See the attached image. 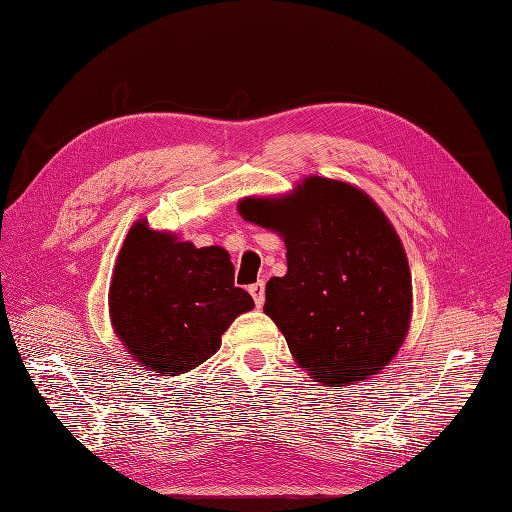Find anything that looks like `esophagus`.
<instances>
[{"label": "esophagus", "mask_w": 512, "mask_h": 512, "mask_svg": "<svg viewBox=\"0 0 512 512\" xmlns=\"http://www.w3.org/2000/svg\"><path fill=\"white\" fill-rule=\"evenodd\" d=\"M250 294L254 297L256 307H262V303H265V282L258 280L256 284H252L250 286Z\"/></svg>", "instance_id": "obj_1"}]
</instances>
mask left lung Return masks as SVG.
<instances>
[{
  "mask_svg": "<svg viewBox=\"0 0 512 512\" xmlns=\"http://www.w3.org/2000/svg\"><path fill=\"white\" fill-rule=\"evenodd\" d=\"M239 211L284 237L288 271L267 282L265 314L309 376L346 386L389 365L408 331L412 280L374 200L309 177L292 196L245 198Z\"/></svg>",
  "mask_w": 512,
  "mask_h": 512,
  "instance_id": "8db88e82",
  "label": "left lung"
}]
</instances>
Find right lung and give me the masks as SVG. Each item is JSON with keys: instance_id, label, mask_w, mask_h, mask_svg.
<instances>
[{"instance_id": "add662e5", "label": "right lung", "mask_w": 512, "mask_h": 512, "mask_svg": "<svg viewBox=\"0 0 512 512\" xmlns=\"http://www.w3.org/2000/svg\"><path fill=\"white\" fill-rule=\"evenodd\" d=\"M252 307L226 250L194 247L143 222L121 247L108 294L123 346L143 367L173 376L205 363L230 322Z\"/></svg>"}]
</instances>
